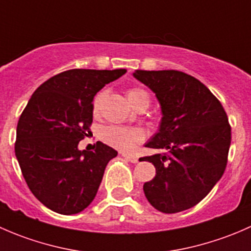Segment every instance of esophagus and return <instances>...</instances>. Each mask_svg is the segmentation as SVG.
I'll use <instances>...</instances> for the list:
<instances>
[{"mask_svg":"<svg viewBox=\"0 0 251 251\" xmlns=\"http://www.w3.org/2000/svg\"><path fill=\"white\" fill-rule=\"evenodd\" d=\"M123 156L126 159V160L131 161V163H133V164L138 163V158H137V156L130 155V154H123Z\"/></svg>","mask_w":251,"mask_h":251,"instance_id":"esophagus-1","label":"esophagus"}]
</instances>
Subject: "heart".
Instances as JSON below:
<instances>
[{"label": "heart", "mask_w": 251, "mask_h": 251, "mask_svg": "<svg viewBox=\"0 0 251 251\" xmlns=\"http://www.w3.org/2000/svg\"><path fill=\"white\" fill-rule=\"evenodd\" d=\"M105 92L98 93L95 97L92 103V109L93 113H98L100 110V104L103 102V98H104ZM128 100H130L131 104L133 107H137V105L142 104V103H148L149 104V96L146 91L141 90V88L132 87L128 88L127 92ZM100 137L109 146L114 147L116 149H120V151H131V149L135 147L136 143L143 141L144 133L141 128L137 127H124V126H107L102 130L100 132Z\"/></svg>", "instance_id": "heart-1"}]
</instances>
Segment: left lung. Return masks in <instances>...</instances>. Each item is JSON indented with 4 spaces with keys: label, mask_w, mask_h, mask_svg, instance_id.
<instances>
[{
    "label": "left lung",
    "mask_w": 251,
    "mask_h": 251,
    "mask_svg": "<svg viewBox=\"0 0 251 251\" xmlns=\"http://www.w3.org/2000/svg\"><path fill=\"white\" fill-rule=\"evenodd\" d=\"M161 108L159 131L146 147L158 151L141 158L155 166L143 184L151 206L165 214L191 209L220 181L227 165L231 126L220 100L198 78L178 70H136Z\"/></svg>",
    "instance_id": "1"
}]
</instances>
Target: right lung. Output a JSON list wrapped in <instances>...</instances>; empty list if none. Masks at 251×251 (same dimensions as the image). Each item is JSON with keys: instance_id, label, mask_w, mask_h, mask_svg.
<instances>
[{"instance_id": "1", "label": "right lung", "mask_w": 251, "mask_h": 251, "mask_svg": "<svg viewBox=\"0 0 251 251\" xmlns=\"http://www.w3.org/2000/svg\"><path fill=\"white\" fill-rule=\"evenodd\" d=\"M126 69H72L45 81L17 126V160L30 191L45 206L73 215L97 194L107 164L118 151L102 142L78 151L92 124L93 97Z\"/></svg>"}]
</instances>
